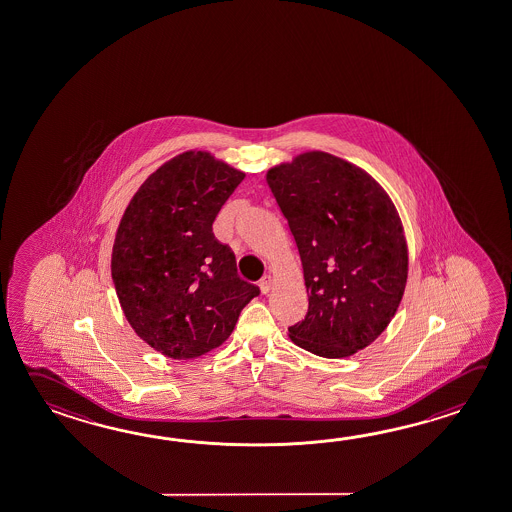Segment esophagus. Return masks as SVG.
<instances>
[{"instance_id":"esophagus-1","label":"esophagus","mask_w":512,"mask_h":512,"mask_svg":"<svg viewBox=\"0 0 512 512\" xmlns=\"http://www.w3.org/2000/svg\"><path fill=\"white\" fill-rule=\"evenodd\" d=\"M271 275H264L261 280H259V288H261L262 293L266 295L268 291L271 290Z\"/></svg>"}]
</instances>
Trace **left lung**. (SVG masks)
<instances>
[{
    "instance_id": "left-lung-1",
    "label": "left lung",
    "mask_w": 512,
    "mask_h": 512,
    "mask_svg": "<svg viewBox=\"0 0 512 512\" xmlns=\"http://www.w3.org/2000/svg\"><path fill=\"white\" fill-rule=\"evenodd\" d=\"M266 181L299 248L309 304L290 338L313 355L349 357L395 317L407 280L402 222L355 164L308 152Z\"/></svg>"
}]
</instances>
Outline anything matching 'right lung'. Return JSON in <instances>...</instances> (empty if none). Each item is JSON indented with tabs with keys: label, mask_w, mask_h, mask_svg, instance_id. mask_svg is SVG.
I'll return each instance as SVG.
<instances>
[{
	"label": "right lung",
	"mask_w": 512,
	"mask_h": 512,
	"mask_svg": "<svg viewBox=\"0 0 512 512\" xmlns=\"http://www.w3.org/2000/svg\"><path fill=\"white\" fill-rule=\"evenodd\" d=\"M244 174L206 152H184L146 179L112 251L125 317L148 346L186 360L219 348L261 290L242 280L212 224Z\"/></svg>",
	"instance_id": "add662e5"
}]
</instances>
